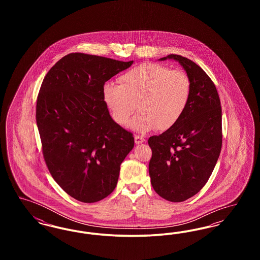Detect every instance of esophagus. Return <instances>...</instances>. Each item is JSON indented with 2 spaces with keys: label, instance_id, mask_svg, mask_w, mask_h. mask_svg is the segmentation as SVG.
Masks as SVG:
<instances>
[{
  "label": "esophagus",
  "instance_id": "obj_1",
  "mask_svg": "<svg viewBox=\"0 0 260 260\" xmlns=\"http://www.w3.org/2000/svg\"><path fill=\"white\" fill-rule=\"evenodd\" d=\"M135 141H136V144H140V143L144 142L145 139H144L143 136H137V135H136V136H135Z\"/></svg>",
  "mask_w": 260,
  "mask_h": 260
}]
</instances>
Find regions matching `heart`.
I'll return each mask as SVG.
<instances>
[{"label":"heart","mask_w":260,"mask_h":260,"mask_svg":"<svg viewBox=\"0 0 260 260\" xmlns=\"http://www.w3.org/2000/svg\"><path fill=\"white\" fill-rule=\"evenodd\" d=\"M119 85L107 83L103 99L113 120L125 124L132 115L133 131L144 134L157 127L172 128L184 115L192 95L190 77L182 70L157 63H143L121 75Z\"/></svg>","instance_id":"b5f03b06"}]
</instances>
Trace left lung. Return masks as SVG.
I'll return each instance as SVG.
<instances>
[{
    "label": "left lung",
    "mask_w": 260,
    "mask_h": 260,
    "mask_svg": "<svg viewBox=\"0 0 260 260\" xmlns=\"http://www.w3.org/2000/svg\"><path fill=\"white\" fill-rule=\"evenodd\" d=\"M192 83V95L184 115L172 128L151 136L149 162L151 184L170 202H183L205 186L222 146V115L218 92L208 74L195 62L177 54Z\"/></svg>",
    "instance_id": "1"
}]
</instances>
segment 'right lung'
I'll list each match as a JSON object with an SVG mask.
<instances>
[{
  "instance_id": "add662e5",
  "label": "right lung",
  "mask_w": 260,
  "mask_h": 260,
  "mask_svg": "<svg viewBox=\"0 0 260 260\" xmlns=\"http://www.w3.org/2000/svg\"><path fill=\"white\" fill-rule=\"evenodd\" d=\"M133 63L69 53L42 83L36 121L44 159L56 183L80 202L111 194L135 146L133 134L113 121L103 99L105 82Z\"/></svg>"
}]
</instances>
